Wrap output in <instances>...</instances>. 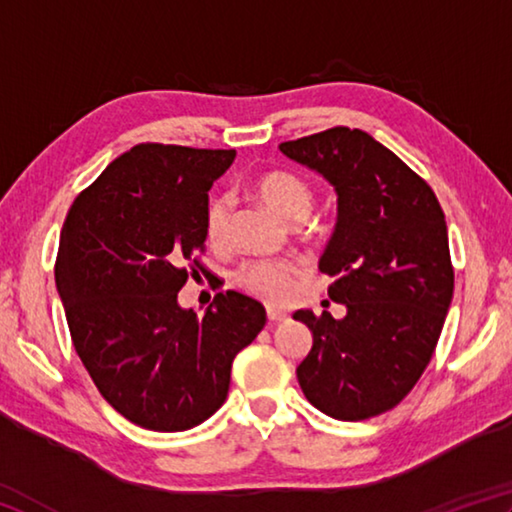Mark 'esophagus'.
I'll use <instances>...</instances> for the list:
<instances>
[{"mask_svg":"<svg viewBox=\"0 0 512 512\" xmlns=\"http://www.w3.org/2000/svg\"><path fill=\"white\" fill-rule=\"evenodd\" d=\"M266 316H268V320H271V323H284V320H289L287 311L275 309V307H268L266 309Z\"/></svg>","mask_w":512,"mask_h":512,"instance_id":"1","label":"esophagus"}]
</instances>
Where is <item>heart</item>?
I'll use <instances>...</instances> for the list:
<instances>
[{
  "mask_svg": "<svg viewBox=\"0 0 512 512\" xmlns=\"http://www.w3.org/2000/svg\"><path fill=\"white\" fill-rule=\"evenodd\" d=\"M253 194L262 201L268 210L275 212L287 223L305 221L311 207H314L316 194L305 178L287 169H271L259 173L253 180ZM230 223V198L212 196L205 207V235L212 244H221L228 235ZM237 287H241L253 296L282 302L289 296L293 282V266L284 262H266V259H250L239 264L232 273Z\"/></svg>",
  "mask_w": 512,
  "mask_h": 512,
  "instance_id": "b5f03b06",
  "label": "heart"
}]
</instances>
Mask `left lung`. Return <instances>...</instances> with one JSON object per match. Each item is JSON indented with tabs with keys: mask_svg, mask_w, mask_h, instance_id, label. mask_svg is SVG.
Wrapping results in <instances>:
<instances>
[{
	"mask_svg": "<svg viewBox=\"0 0 512 512\" xmlns=\"http://www.w3.org/2000/svg\"><path fill=\"white\" fill-rule=\"evenodd\" d=\"M280 151L339 196L318 268L348 314H293L314 334L296 370L300 388L329 418L366 420L411 393L443 332L454 296L443 207L418 173L359 128H329Z\"/></svg>",
	"mask_w": 512,
	"mask_h": 512,
	"instance_id": "8db88e82",
	"label": "left lung"
}]
</instances>
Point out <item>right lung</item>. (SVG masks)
Returning <instances> with one entry per match:
<instances>
[{
  "instance_id": "right-lung-1",
  "label": "right lung",
  "mask_w": 512,
  "mask_h": 512,
  "mask_svg": "<svg viewBox=\"0 0 512 512\" xmlns=\"http://www.w3.org/2000/svg\"><path fill=\"white\" fill-rule=\"evenodd\" d=\"M237 151L137 144L76 196L56 287L72 343L112 409L153 431H185L221 409L237 352L266 325L262 302L216 293L205 316L178 305L205 271L207 192Z\"/></svg>"
}]
</instances>
